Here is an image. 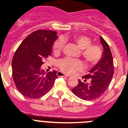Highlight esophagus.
Masks as SVG:
<instances>
[{
	"label": "esophagus",
	"mask_w": 128,
	"mask_h": 128,
	"mask_svg": "<svg viewBox=\"0 0 128 128\" xmlns=\"http://www.w3.org/2000/svg\"><path fill=\"white\" fill-rule=\"evenodd\" d=\"M57 76L58 77H65V78H68V77H69L68 75L64 74L60 72H57Z\"/></svg>",
	"instance_id": "obj_1"
}]
</instances>
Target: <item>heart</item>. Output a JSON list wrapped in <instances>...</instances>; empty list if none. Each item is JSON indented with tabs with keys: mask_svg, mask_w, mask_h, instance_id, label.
I'll list each match as a JSON object with an SVG mask.
<instances>
[{
	"mask_svg": "<svg viewBox=\"0 0 128 128\" xmlns=\"http://www.w3.org/2000/svg\"><path fill=\"white\" fill-rule=\"evenodd\" d=\"M63 40H70L76 44L80 48L81 54L85 60L89 64H95L98 63L102 56V48L98 44H91L92 40L88 36L83 35H74V37H66ZM64 42L61 39H58L53 44V52L54 54H58L62 50ZM58 68L64 73L71 74L76 72L80 71L83 68L82 62L78 59L66 58L59 61Z\"/></svg>",
	"mask_w": 128,
	"mask_h": 128,
	"instance_id": "obj_1",
	"label": "heart"
}]
</instances>
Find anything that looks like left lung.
Instances as JSON below:
<instances>
[{"mask_svg":"<svg viewBox=\"0 0 128 128\" xmlns=\"http://www.w3.org/2000/svg\"><path fill=\"white\" fill-rule=\"evenodd\" d=\"M103 46V54L97 64L82 77L84 81L78 80V84L72 91L83 100H94L100 97L108 88L114 74L112 55L108 44L102 37H100Z\"/></svg>","mask_w":128,"mask_h":128,"instance_id":"left-lung-1","label":"left lung"}]
</instances>
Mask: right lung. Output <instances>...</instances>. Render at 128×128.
Here are the masks:
<instances>
[{
    "mask_svg": "<svg viewBox=\"0 0 128 128\" xmlns=\"http://www.w3.org/2000/svg\"><path fill=\"white\" fill-rule=\"evenodd\" d=\"M56 32L40 30L28 35L14 55L12 77L21 94L30 98H38L52 89L58 78L56 71L45 73L40 66L50 56Z\"/></svg>",
    "mask_w": 128,
    "mask_h": 128,
    "instance_id": "1",
    "label": "right lung"
}]
</instances>
